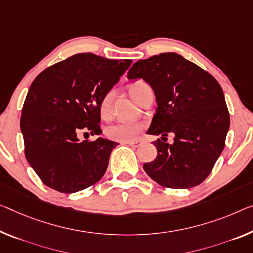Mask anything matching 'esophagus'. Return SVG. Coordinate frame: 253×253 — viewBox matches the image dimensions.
<instances>
[{
	"label": "esophagus",
	"mask_w": 253,
	"mask_h": 253,
	"mask_svg": "<svg viewBox=\"0 0 253 253\" xmlns=\"http://www.w3.org/2000/svg\"><path fill=\"white\" fill-rule=\"evenodd\" d=\"M126 143V145H129L131 147H133V148H137L140 145H141V141H139V140H134V141H127V142H124Z\"/></svg>",
	"instance_id": "34e87169"
}]
</instances>
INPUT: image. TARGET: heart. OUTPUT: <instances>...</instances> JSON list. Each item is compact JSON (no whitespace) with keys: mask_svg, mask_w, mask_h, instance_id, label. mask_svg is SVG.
I'll use <instances>...</instances> for the list:
<instances>
[{"mask_svg":"<svg viewBox=\"0 0 253 253\" xmlns=\"http://www.w3.org/2000/svg\"><path fill=\"white\" fill-rule=\"evenodd\" d=\"M129 90L133 98L140 103V100L146 94L147 91L151 90L150 87L143 81H135V83L131 84L129 87ZM114 98V91L110 90L100 100L99 104V112L102 118L108 119L112 115V104H113ZM142 123H132V122H116L112 124L106 129V135L107 138L114 141L120 142H127L134 140L135 137L143 130Z\"/></svg>","mask_w":253,"mask_h":253,"instance_id":"heart-1","label":"heart"}]
</instances>
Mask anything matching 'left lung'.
<instances>
[{
    "instance_id": "obj_1",
    "label": "left lung",
    "mask_w": 253,
    "mask_h": 253,
    "mask_svg": "<svg viewBox=\"0 0 253 253\" xmlns=\"http://www.w3.org/2000/svg\"><path fill=\"white\" fill-rule=\"evenodd\" d=\"M139 78L150 84L157 103L147 133L162 135L153 142L157 157L145 163L143 169L165 188L190 189L203 183L220 156L230 129L219 84L176 53L135 62L127 79ZM169 133L174 134L173 144L165 142Z\"/></svg>"
}]
</instances>
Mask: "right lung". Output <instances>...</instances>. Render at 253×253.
Listing matches in <instances>:
<instances>
[{
	"instance_id": "right-lung-1",
	"label": "right lung",
	"mask_w": 253,
	"mask_h": 253,
	"mask_svg": "<svg viewBox=\"0 0 253 253\" xmlns=\"http://www.w3.org/2000/svg\"><path fill=\"white\" fill-rule=\"evenodd\" d=\"M131 63L80 53L45 69L33 81L20 129L26 159L48 188L73 193L103 177L118 142L80 141L79 134L102 133L100 100Z\"/></svg>"
}]
</instances>
